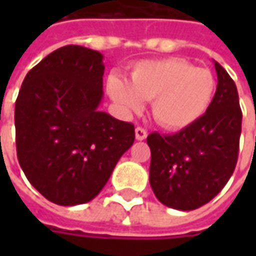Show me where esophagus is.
I'll use <instances>...</instances> for the list:
<instances>
[{
  "label": "esophagus",
  "mask_w": 256,
  "mask_h": 256,
  "mask_svg": "<svg viewBox=\"0 0 256 256\" xmlns=\"http://www.w3.org/2000/svg\"><path fill=\"white\" fill-rule=\"evenodd\" d=\"M146 135H148L146 130H144V128H141V126L135 128V138H136L138 141H144V140L146 138Z\"/></svg>",
  "instance_id": "esophagus-1"
}]
</instances>
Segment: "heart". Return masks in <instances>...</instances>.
I'll return each mask as SVG.
<instances>
[{
  "label": "heart",
  "mask_w": 256,
  "mask_h": 256,
  "mask_svg": "<svg viewBox=\"0 0 256 256\" xmlns=\"http://www.w3.org/2000/svg\"><path fill=\"white\" fill-rule=\"evenodd\" d=\"M108 94L125 112L142 111L152 100L156 122L171 131L195 124L210 108L215 92L214 75L182 58L141 61L130 72V81L108 78Z\"/></svg>",
  "instance_id": "b5f03b06"
}]
</instances>
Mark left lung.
Listing matches in <instances>:
<instances>
[{
	"instance_id": "1",
	"label": "left lung",
	"mask_w": 256,
	"mask_h": 256,
	"mask_svg": "<svg viewBox=\"0 0 256 256\" xmlns=\"http://www.w3.org/2000/svg\"><path fill=\"white\" fill-rule=\"evenodd\" d=\"M216 92L206 112L191 126L172 135L152 132L150 184L164 205L192 211L225 186L238 161L242 111L236 85L215 62Z\"/></svg>"
}]
</instances>
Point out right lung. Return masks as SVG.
Wrapping results in <instances>:
<instances>
[{
	"label": "right lung",
	"instance_id": "add662e5",
	"mask_svg": "<svg viewBox=\"0 0 256 256\" xmlns=\"http://www.w3.org/2000/svg\"><path fill=\"white\" fill-rule=\"evenodd\" d=\"M102 54L66 45L26 74L15 101L16 156L48 201L71 206L94 200L131 148V122L98 111Z\"/></svg>",
	"mask_w": 256,
	"mask_h": 256
}]
</instances>
